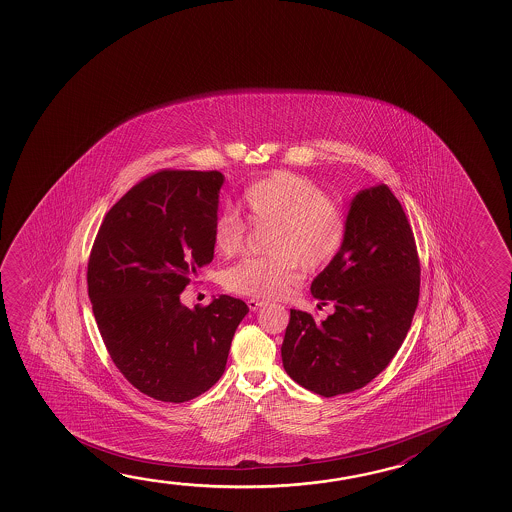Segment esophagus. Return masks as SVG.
<instances>
[{
    "mask_svg": "<svg viewBox=\"0 0 512 512\" xmlns=\"http://www.w3.org/2000/svg\"><path fill=\"white\" fill-rule=\"evenodd\" d=\"M266 305V301H262V299H248V307L252 312L255 310H259L260 307H264Z\"/></svg>",
    "mask_w": 512,
    "mask_h": 512,
    "instance_id": "34e87169",
    "label": "esophagus"
}]
</instances>
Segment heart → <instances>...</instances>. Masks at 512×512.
<instances>
[{
    "label": "heart",
    "mask_w": 512,
    "mask_h": 512,
    "mask_svg": "<svg viewBox=\"0 0 512 512\" xmlns=\"http://www.w3.org/2000/svg\"><path fill=\"white\" fill-rule=\"evenodd\" d=\"M239 213L253 228H269V255L241 260L223 273V285L241 296H284L298 284L299 262L310 269L324 266L346 239L342 204L298 173L276 172L250 184L239 200ZM246 234L237 214H220L213 225L214 250L234 257L243 250Z\"/></svg>",
    "instance_id": "heart-1"
}]
</instances>
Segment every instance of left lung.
I'll use <instances>...</instances> for the list:
<instances>
[{"mask_svg":"<svg viewBox=\"0 0 512 512\" xmlns=\"http://www.w3.org/2000/svg\"><path fill=\"white\" fill-rule=\"evenodd\" d=\"M310 291L335 312L315 321L291 310L282 344L285 372L323 397L363 388L399 351L420 294L415 237L388 186L354 195L344 244Z\"/></svg>","mask_w":512,"mask_h":512,"instance_id":"left-lung-1","label":"left lung"}]
</instances>
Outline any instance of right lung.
I'll return each instance as SVG.
<instances>
[{
  "label": "right lung",
  "instance_id": "add662e5",
  "mask_svg": "<svg viewBox=\"0 0 512 512\" xmlns=\"http://www.w3.org/2000/svg\"><path fill=\"white\" fill-rule=\"evenodd\" d=\"M223 173L163 170L104 216L88 260V298L124 378L156 401L186 402L221 378L241 299L189 310L181 292L214 257Z\"/></svg>",
  "mask_w": 512,
  "mask_h": 512
}]
</instances>
